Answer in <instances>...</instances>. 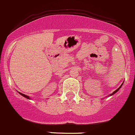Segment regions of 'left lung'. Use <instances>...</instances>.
<instances>
[{"label": "left lung", "mask_w": 135, "mask_h": 135, "mask_svg": "<svg viewBox=\"0 0 135 135\" xmlns=\"http://www.w3.org/2000/svg\"><path fill=\"white\" fill-rule=\"evenodd\" d=\"M122 85H123V83H122V85H121V86H119V88L117 89V90H115V91H113V93H112V94H110V95H110V96H111V95H114V94H116V92H117V91H118V90H119V88H121V87H122Z\"/></svg>", "instance_id": "1"}]
</instances>
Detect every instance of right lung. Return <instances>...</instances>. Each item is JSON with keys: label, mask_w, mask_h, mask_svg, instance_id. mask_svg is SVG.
I'll list each match as a JSON object with an SVG mask.
<instances>
[{"label": "right lung", "mask_w": 135, "mask_h": 135, "mask_svg": "<svg viewBox=\"0 0 135 135\" xmlns=\"http://www.w3.org/2000/svg\"><path fill=\"white\" fill-rule=\"evenodd\" d=\"M19 94H20V95H21L22 96L25 97V98H26V99H30V98H29V97L28 96V95H25V94H22V93H21V92H19Z\"/></svg>", "instance_id": "obj_1"}]
</instances>
